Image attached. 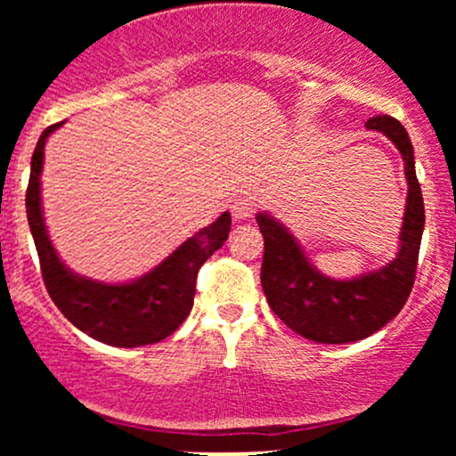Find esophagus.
Listing matches in <instances>:
<instances>
[{
	"instance_id": "34e87169",
	"label": "esophagus",
	"mask_w": 456,
	"mask_h": 456,
	"mask_svg": "<svg viewBox=\"0 0 456 456\" xmlns=\"http://www.w3.org/2000/svg\"><path fill=\"white\" fill-rule=\"evenodd\" d=\"M232 214L235 221H246L255 214V201L250 197H238L232 203Z\"/></svg>"
}]
</instances>
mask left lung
I'll list each match as a JSON object with an SVG mask.
<instances>
[{
    "mask_svg": "<svg viewBox=\"0 0 456 456\" xmlns=\"http://www.w3.org/2000/svg\"><path fill=\"white\" fill-rule=\"evenodd\" d=\"M366 128L384 133L405 160L410 191L399 238L401 248L395 261L360 279H328L308 264L300 246L281 223L268 214L257 216L264 235L261 287L268 305L285 326L315 343L338 345L370 337L399 315L416 281L425 201L413 167L411 141L399 119L390 115L370 118Z\"/></svg>",
    "mask_w": 456,
    "mask_h": 456,
    "instance_id": "1",
    "label": "left lung"
}]
</instances>
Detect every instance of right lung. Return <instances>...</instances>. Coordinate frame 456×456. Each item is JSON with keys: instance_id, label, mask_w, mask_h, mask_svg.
Instances as JSON below:
<instances>
[{"instance_id": "right-lung-1", "label": "right lung", "mask_w": 456, "mask_h": 456, "mask_svg": "<svg viewBox=\"0 0 456 456\" xmlns=\"http://www.w3.org/2000/svg\"><path fill=\"white\" fill-rule=\"evenodd\" d=\"M61 124L64 122H57L40 134L31 156V174L25 195L29 229L38 250L46 291L68 322L96 341L113 347H141L159 343L174 334L191 313L199 268L224 244L232 232V216L229 212L221 214L210 227H203L188 238L139 281L107 285L75 274L57 257L46 235L40 208L45 143L46 137Z\"/></svg>"}]
</instances>
